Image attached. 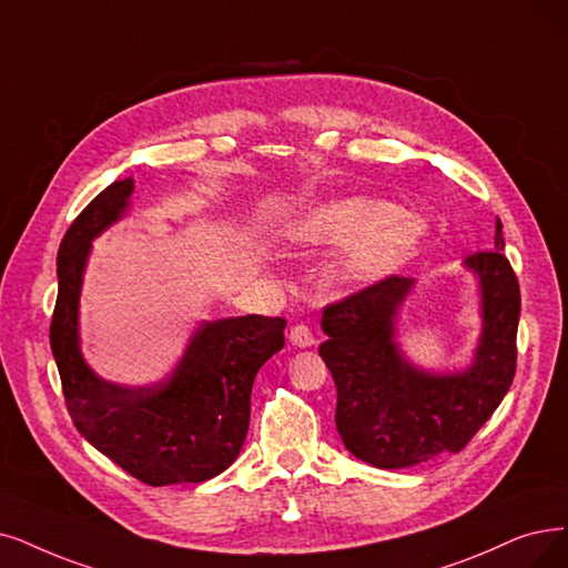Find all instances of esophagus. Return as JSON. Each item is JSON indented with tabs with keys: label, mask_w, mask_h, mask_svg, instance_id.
Segmentation results:
<instances>
[{
	"label": "esophagus",
	"mask_w": 568,
	"mask_h": 568,
	"mask_svg": "<svg viewBox=\"0 0 568 568\" xmlns=\"http://www.w3.org/2000/svg\"><path fill=\"white\" fill-rule=\"evenodd\" d=\"M288 337H291V343L296 345V347H312L314 345V335H312L310 326H305V324L293 326Z\"/></svg>",
	"instance_id": "esophagus-1"
}]
</instances>
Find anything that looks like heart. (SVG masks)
Returning a JSON list of instances; mask_svg holds the SVG:
<instances>
[{
	"label": "heart",
	"mask_w": 568,
	"mask_h": 568,
	"mask_svg": "<svg viewBox=\"0 0 568 568\" xmlns=\"http://www.w3.org/2000/svg\"><path fill=\"white\" fill-rule=\"evenodd\" d=\"M424 235L417 214L392 207L389 202L345 195L310 207L291 223L293 244H337L335 272L345 280H373L400 265Z\"/></svg>",
	"instance_id": "1"
}]
</instances>
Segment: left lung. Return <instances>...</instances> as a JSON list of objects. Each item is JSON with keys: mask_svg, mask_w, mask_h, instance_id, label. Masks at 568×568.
<instances>
[{"mask_svg": "<svg viewBox=\"0 0 568 568\" xmlns=\"http://www.w3.org/2000/svg\"><path fill=\"white\" fill-rule=\"evenodd\" d=\"M501 221L494 252L466 258L480 280L483 335L462 373H426L403 358L396 314L413 280L392 275L324 307L320 354L335 379V426L345 447L375 468H407L462 452L508 394L517 366L519 284L504 256Z\"/></svg>", "mask_w": 568, "mask_h": 568, "instance_id": "obj_1", "label": "left lung"}]
</instances>
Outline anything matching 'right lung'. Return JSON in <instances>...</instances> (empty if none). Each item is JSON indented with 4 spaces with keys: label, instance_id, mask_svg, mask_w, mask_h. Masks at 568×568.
I'll use <instances>...</instances> for the list:
<instances>
[{
    "label": "right lung",
    "instance_id": "1",
    "mask_svg": "<svg viewBox=\"0 0 568 568\" xmlns=\"http://www.w3.org/2000/svg\"><path fill=\"white\" fill-rule=\"evenodd\" d=\"M134 181H113L74 219L58 248L51 349L67 410L104 457L151 487L205 483L244 445L254 377L284 347L282 316L205 322L174 373L151 387H123L90 371L79 347V293L93 242L125 210Z\"/></svg>",
    "mask_w": 568,
    "mask_h": 568
}]
</instances>
